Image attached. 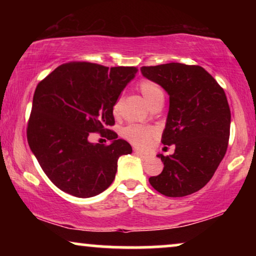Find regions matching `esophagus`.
Instances as JSON below:
<instances>
[{
  "label": "esophagus",
  "mask_w": 256,
  "mask_h": 256,
  "mask_svg": "<svg viewBox=\"0 0 256 256\" xmlns=\"http://www.w3.org/2000/svg\"><path fill=\"white\" fill-rule=\"evenodd\" d=\"M135 155H138V157H141L142 160H146V158H149V155H148V154H144V152H138V150H136V152H135Z\"/></svg>",
  "instance_id": "esophagus-1"
}]
</instances>
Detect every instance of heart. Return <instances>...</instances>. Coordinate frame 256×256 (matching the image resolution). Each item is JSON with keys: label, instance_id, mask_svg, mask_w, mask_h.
I'll return each mask as SVG.
<instances>
[{"label": "heart", "instance_id": "b5f03b06", "mask_svg": "<svg viewBox=\"0 0 256 256\" xmlns=\"http://www.w3.org/2000/svg\"><path fill=\"white\" fill-rule=\"evenodd\" d=\"M138 90L140 92L142 93L143 98H144V100L146 101V104H149L150 108H152L155 104L158 102V101L164 99L163 90H160V87L157 85L156 82H150V80H142V82L138 84ZM120 110L121 101L118 100L113 107L114 115H118L120 113ZM124 135L128 141H130L132 144L138 146V148L146 149L150 146L152 138H155L156 132L152 128L132 124L128 126V127L124 129Z\"/></svg>", "mask_w": 256, "mask_h": 256}]
</instances>
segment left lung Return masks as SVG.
<instances>
[{"label":"left lung","mask_w":256,"mask_h":256,"mask_svg":"<svg viewBox=\"0 0 256 256\" xmlns=\"http://www.w3.org/2000/svg\"><path fill=\"white\" fill-rule=\"evenodd\" d=\"M143 76L169 94V113L162 143L174 144L152 186L166 197L194 194L208 183L225 156L230 138V110L222 87L198 65L169 62L141 68Z\"/></svg>","instance_id":"left-lung-1"}]
</instances>
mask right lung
I'll return each instance as SVG.
<instances>
[{
	"label": "right lung",
	"mask_w": 256,
	"mask_h": 256,
	"mask_svg": "<svg viewBox=\"0 0 256 256\" xmlns=\"http://www.w3.org/2000/svg\"><path fill=\"white\" fill-rule=\"evenodd\" d=\"M138 68H107L86 62L58 66L38 84L28 122L31 152L45 174L62 191L78 198L101 194L113 183L118 160L132 152L107 127L113 107ZM90 132L112 142L90 144Z\"/></svg>",
	"instance_id": "obj_1"
}]
</instances>
